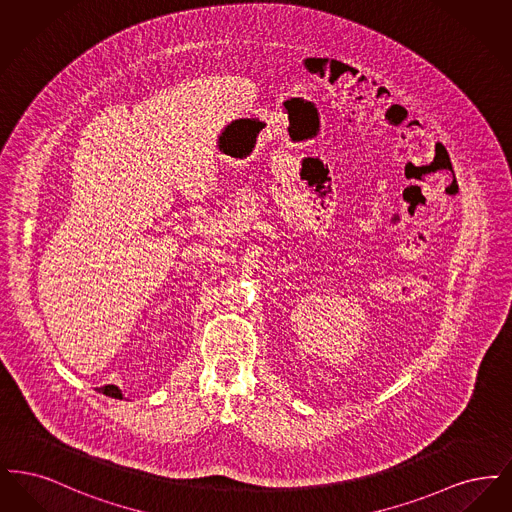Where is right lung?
I'll return each instance as SVG.
<instances>
[{
  "instance_id": "obj_1",
  "label": "right lung",
  "mask_w": 512,
  "mask_h": 512,
  "mask_svg": "<svg viewBox=\"0 0 512 512\" xmlns=\"http://www.w3.org/2000/svg\"><path fill=\"white\" fill-rule=\"evenodd\" d=\"M99 393H103V395H107V397H115V399H122V391L117 388V386H103V388H98Z\"/></svg>"
}]
</instances>
